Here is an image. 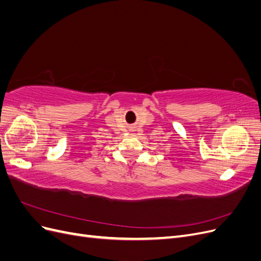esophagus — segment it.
Segmentation results:
<instances>
[{
  "mask_svg": "<svg viewBox=\"0 0 261 261\" xmlns=\"http://www.w3.org/2000/svg\"><path fill=\"white\" fill-rule=\"evenodd\" d=\"M134 129H135V128H134V126H129V130L130 132H134Z\"/></svg>",
  "mask_w": 261,
  "mask_h": 261,
  "instance_id": "obj_1",
  "label": "esophagus"
}]
</instances>
